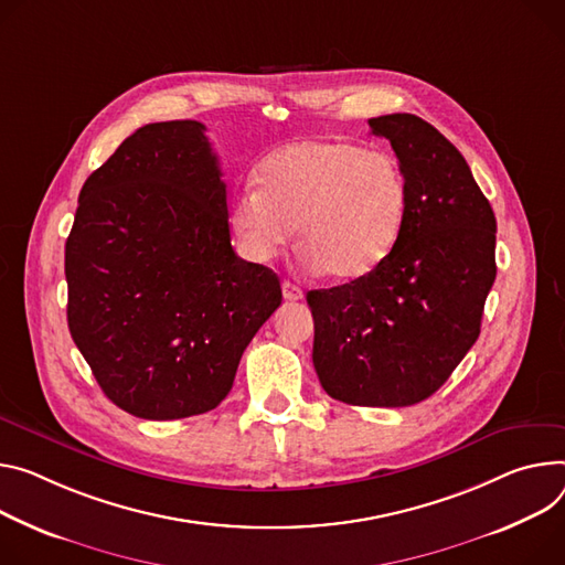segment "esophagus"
Segmentation results:
<instances>
[{
  "label": "esophagus",
  "mask_w": 565,
  "mask_h": 565,
  "mask_svg": "<svg viewBox=\"0 0 565 565\" xmlns=\"http://www.w3.org/2000/svg\"><path fill=\"white\" fill-rule=\"evenodd\" d=\"M281 292H284V299H288V301H297L303 297V290L299 286H295L292 281H281Z\"/></svg>",
  "instance_id": "1"
}]
</instances>
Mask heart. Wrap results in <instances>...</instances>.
<instances>
[{
  "mask_svg": "<svg viewBox=\"0 0 565 565\" xmlns=\"http://www.w3.org/2000/svg\"><path fill=\"white\" fill-rule=\"evenodd\" d=\"M256 182L259 189H238L230 207L241 252L256 264L275 259L295 230L306 268L363 279L387 259L407 216L398 160L344 141L286 143L264 158Z\"/></svg>",
  "mask_w": 565,
  "mask_h": 565,
  "instance_id": "obj_1",
  "label": "heart"
}]
</instances>
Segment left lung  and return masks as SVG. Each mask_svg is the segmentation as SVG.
Returning <instances> with one entry per match:
<instances>
[{"instance_id": "8db88e82", "label": "left lung", "mask_w": 565, "mask_h": 565, "mask_svg": "<svg viewBox=\"0 0 565 565\" xmlns=\"http://www.w3.org/2000/svg\"><path fill=\"white\" fill-rule=\"evenodd\" d=\"M407 180L398 243L367 277L306 292L313 365L349 405L405 407L435 394L480 335L495 279V216L461 152L417 115L370 119Z\"/></svg>"}]
</instances>
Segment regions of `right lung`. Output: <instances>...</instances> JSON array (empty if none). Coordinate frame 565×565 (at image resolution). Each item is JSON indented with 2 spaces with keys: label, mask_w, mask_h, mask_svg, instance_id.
I'll return each mask as SVG.
<instances>
[{
  "label": "right lung",
  "mask_w": 565,
  "mask_h": 565,
  "mask_svg": "<svg viewBox=\"0 0 565 565\" xmlns=\"http://www.w3.org/2000/svg\"><path fill=\"white\" fill-rule=\"evenodd\" d=\"M200 121L135 130L83 184L65 245L67 324L104 394L139 419L214 409L277 311V275L236 256Z\"/></svg>",
  "instance_id": "1"
}]
</instances>
